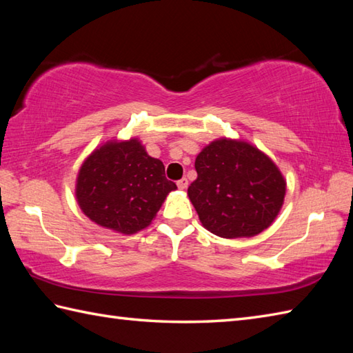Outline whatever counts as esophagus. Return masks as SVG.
I'll list each match as a JSON object with an SVG mask.
<instances>
[{"label": "esophagus", "instance_id": "esophagus-1", "mask_svg": "<svg viewBox=\"0 0 353 353\" xmlns=\"http://www.w3.org/2000/svg\"><path fill=\"white\" fill-rule=\"evenodd\" d=\"M177 186H179V190L188 188V179L183 177V179H181V181H177Z\"/></svg>", "mask_w": 353, "mask_h": 353}]
</instances>
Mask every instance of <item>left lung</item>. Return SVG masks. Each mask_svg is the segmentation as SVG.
Wrapping results in <instances>:
<instances>
[{
  "mask_svg": "<svg viewBox=\"0 0 353 353\" xmlns=\"http://www.w3.org/2000/svg\"><path fill=\"white\" fill-rule=\"evenodd\" d=\"M188 196L201 224L221 238L254 236L279 214L285 181L273 161L243 141L219 139L196 159Z\"/></svg>",
  "mask_w": 353,
  "mask_h": 353,
  "instance_id": "1",
  "label": "left lung"
}]
</instances>
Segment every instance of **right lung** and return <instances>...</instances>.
<instances>
[{"label": "right lung", "mask_w": 353, "mask_h": 353, "mask_svg": "<svg viewBox=\"0 0 353 353\" xmlns=\"http://www.w3.org/2000/svg\"><path fill=\"white\" fill-rule=\"evenodd\" d=\"M159 159L148 156L138 139L112 141L97 148L81 165L76 196L94 223L119 234L147 228L170 191Z\"/></svg>", "instance_id": "obj_1"}]
</instances>
